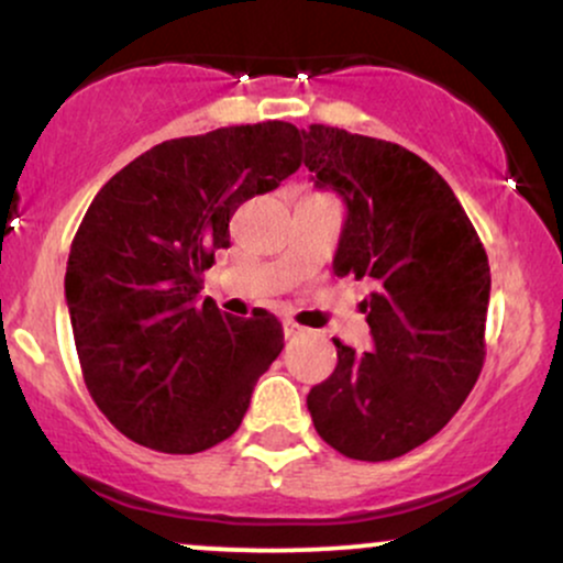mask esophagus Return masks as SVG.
I'll list each match as a JSON object with an SVG mask.
<instances>
[{
  "mask_svg": "<svg viewBox=\"0 0 563 563\" xmlns=\"http://www.w3.org/2000/svg\"><path fill=\"white\" fill-rule=\"evenodd\" d=\"M283 331H286L288 339H294V335H299L303 328L299 325V322H294V320H283Z\"/></svg>",
  "mask_w": 563,
  "mask_h": 563,
  "instance_id": "obj_1",
  "label": "esophagus"
}]
</instances>
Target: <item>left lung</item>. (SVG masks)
Listing matches in <instances>:
<instances>
[{"instance_id": "obj_1", "label": "left lung", "mask_w": 563, "mask_h": 563, "mask_svg": "<svg viewBox=\"0 0 563 563\" xmlns=\"http://www.w3.org/2000/svg\"><path fill=\"white\" fill-rule=\"evenodd\" d=\"M303 166L346 200L333 273L373 280L371 352L333 339L339 363L307 394L318 434L354 461H391L429 442L484 365L489 262L461 200L394 142L312 124Z\"/></svg>"}]
</instances>
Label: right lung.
<instances>
[{
	"mask_svg": "<svg viewBox=\"0 0 563 563\" xmlns=\"http://www.w3.org/2000/svg\"><path fill=\"white\" fill-rule=\"evenodd\" d=\"M301 166L288 121L166 140L113 174L84 214L66 301L84 384L132 442L192 455L241 426L256 380L283 349L267 309L222 314L198 299L230 217Z\"/></svg>",
	"mask_w": 563,
	"mask_h": 563,
	"instance_id": "add662e5",
	"label": "right lung"
}]
</instances>
